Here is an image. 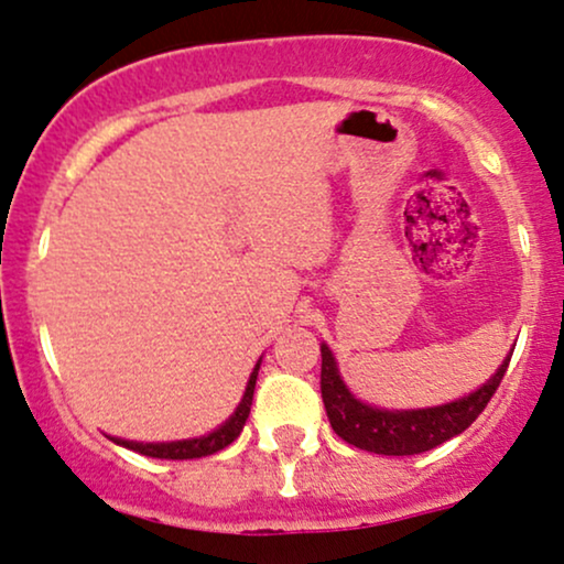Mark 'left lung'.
Listing matches in <instances>:
<instances>
[{
	"instance_id": "obj_1",
	"label": "left lung",
	"mask_w": 564,
	"mask_h": 564,
	"mask_svg": "<svg viewBox=\"0 0 564 564\" xmlns=\"http://www.w3.org/2000/svg\"><path fill=\"white\" fill-rule=\"evenodd\" d=\"M509 359H512V354L496 369V375L486 386H480L465 399L443 403V406L390 412V409L369 406V403L356 399L346 388V382L340 380L333 350L322 346V401L327 409L329 425L350 446L386 456L422 454L452 441L454 435L465 433L478 420L499 382L505 380Z\"/></svg>"
}]
</instances>
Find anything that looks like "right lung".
Here are the masks:
<instances>
[{"label": "right lung", "mask_w": 564, "mask_h": 564, "mask_svg": "<svg viewBox=\"0 0 564 564\" xmlns=\"http://www.w3.org/2000/svg\"><path fill=\"white\" fill-rule=\"evenodd\" d=\"M258 367L261 361L256 364L253 375H250L248 388H245V395L237 406V412L224 422L221 427H216L214 433L200 435V438H189V441H171V443H137V441H123V438H110L118 446L131 448V452L142 454V456H152V459H200V456H210L221 448H227L237 435L242 433L245 420L250 414V403H253V390H256V377H258Z\"/></svg>", "instance_id": "obj_1"}]
</instances>
